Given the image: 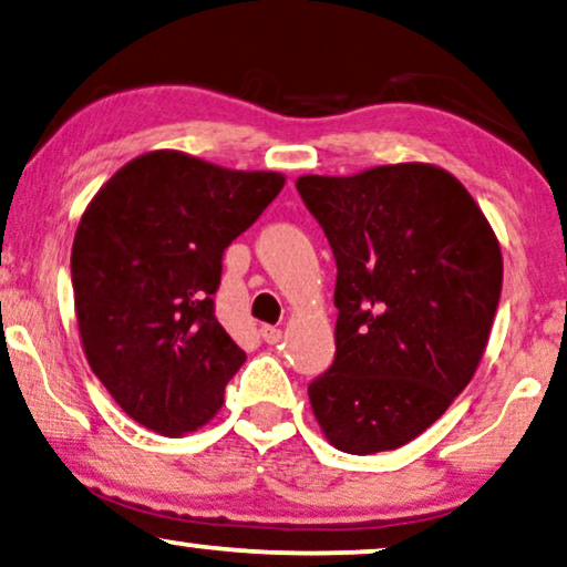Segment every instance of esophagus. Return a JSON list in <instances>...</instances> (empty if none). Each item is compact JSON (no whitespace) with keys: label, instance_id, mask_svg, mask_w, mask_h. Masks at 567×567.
<instances>
[{"label":"esophagus","instance_id":"34e87169","mask_svg":"<svg viewBox=\"0 0 567 567\" xmlns=\"http://www.w3.org/2000/svg\"><path fill=\"white\" fill-rule=\"evenodd\" d=\"M259 334H261V339H264V342H267V344H277L279 339H282V329L269 327V323H267V327H261Z\"/></svg>","mask_w":567,"mask_h":567}]
</instances>
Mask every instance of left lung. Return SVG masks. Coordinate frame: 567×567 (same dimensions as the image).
Listing matches in <instances>:
<instances>
[{"label": "left lung", "mask_w": 567, "mask_h": 567, "mask_svg": "<svg viewBox=\"0 0 567 567\" xmlns=\"http://www.w3.org/2000/svg\"><path fill=\"white\" fill-rule=\"evenodd\" d=\"M296 186L337 261V354L308 383L316 420L344 454L404 446L477 371L503 285L495 233L435 165Z\"/></svg>", "instance_id": "8db88e82"}]
</instances>
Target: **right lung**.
I'll use <instances>...</instances> for the list:
<instances>
[{
    "label": "right lung",
    "instance_id": "right-lung-1",
    "mask_svg": "<svg viewBox=\"0 0 567 567\" xmlns=\"http://www.w3.org/2000/svg\"><path fill=\"white\" fill-rule=\"evenodd\" d=\"M282 186L279 173L157 150L126 163L90 202L72 246L82 347L140 425L184 435L223 406L246 360L215 316L223 254Z\"/></svg>",
    "mask_w": 567,
    "mask_h": 567
}]
</instances>
